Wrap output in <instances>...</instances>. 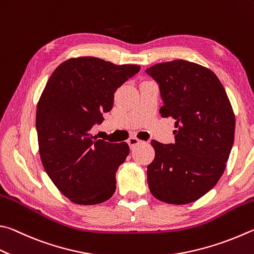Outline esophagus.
I'll list each match as a JSON object with an SVG mask.
<instances>
[{
    "label": "esophagus",
    "mask_w": 254,
    "mask_h": 254,
    "mask_svg": "<svg viewBox=\"0 0 254 254\" xmlns=\"http://www.w3.org/2000/svg\"><path fill=\"white\" fill-rule=\"evenodd\" d=\"M127 143H128V145H130L131 149H134V147H135L137 144H140L141 141H140L139 139H137V137L132 136V137H130V139L127 140Z\"/></svg>",
    "instance_id": "34e87169"
}]
</instances>
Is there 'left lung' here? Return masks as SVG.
I'll return each mask as SVG.
<instances>
[{
  "label": "left lung",
  "instance_id": "left-lung-1",
  "mask_svg": "<svg viewBox=\"0 0 254 254\" xmlns=\"http://www.w3.org/2000/svg\"><path fill=\"white\" fill-rule=\"evenodd\" d=\"M145 72L159 84L161 117H172L177 127L174 144L151 142L155 156L147 165L149 189L165 203H191L227 167L236 130L232 105L218 76L200 64L174 60Z\"/></svg>",
  "mask_w": 254,
  "mask_h": 254
}]
</instances>
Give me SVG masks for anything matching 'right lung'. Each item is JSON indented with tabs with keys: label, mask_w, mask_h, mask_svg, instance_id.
<instances>
[{
	"label": "right lung",
	"mask_w": 254,
	"mask_h": 254,
	"mask_svg": "<svg viewBox=\"0 0 254 254\" xmlns=\"http://www.w3.org/2000/svg\"><path fill=\"white\" fill-rule=\"evenodd\" d=\"M140 71L93 57L60 64L36 107V131L43 168L62 194L76 204L109 200L115 172L130 152L127 142L110 143L90 133L111 111L114 92Z\"/></svg>",
	"instance_id": "1"
}]
</instances>
